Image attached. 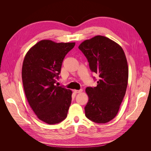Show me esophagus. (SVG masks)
Masks as SVG:
<instances>
[{"label": "esophagus", "mask_w": 151, "mask_h": 151, "mask_svg": "<svg viewBox=\"0 0 151 151\" xmlns=\"http://www.w3.org/2000/svg\"><path fill=\"white\" fill-rule=\"evenodd\" d=\"M74 91L75 93H81L83 92V89H80V90H76L75 89V90H74Z\"/></svg>", "instance_id": "34e87169"}]
</instances>
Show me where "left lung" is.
<instances>
[{"label": "left lung", "instance_id": "8db88e82", "mask_svg": "<svg viewBox=\"0 0 151 151\" xmlns=\"http://www.w3.org/2000/svg\"><path fill=\"white\" fill-rule=\"evenodd\" d=\"M79 49L91 70L99 77L96 87L86 89L89 101L85 115L95 123H107L117 115L126 93L129 67L125 54L118 43L100 35L84 41Z\"/></svg>", "mask_w": 151, "mask_h": 151}]
</instances>
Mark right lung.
Returning a JSON list of instances; mask_svg holds the SVG:
<instances>
[{
    "instance_id": "right-lung-1",
    "label": "right lung",
    "mask_w": 151,
    "mask_h": 151,
    "mask_svg": "<svg viewBox=\"0 0 151 151\" xmlns=\"http://www.w3.org/2000/svg\"><path fill=\"white\" fill-rule=\"evenodd\" d=\"M75 43L43 40L26 54L22 80L27 100L36 115L50 125L65 120L72 101V91L55 85L62 62Z\"/></svg>"
}]
</instances>
